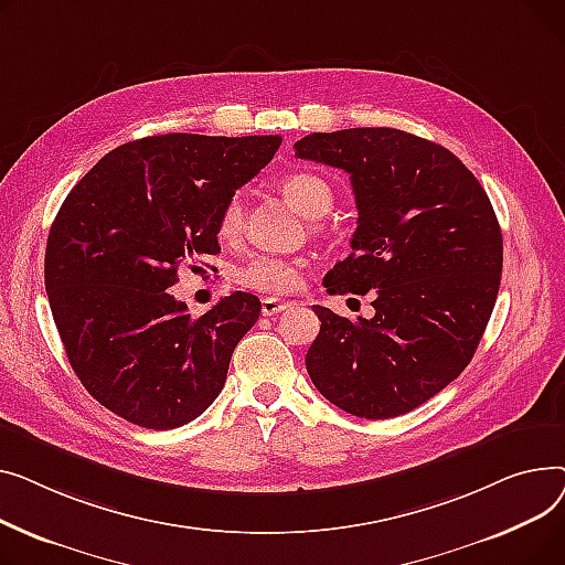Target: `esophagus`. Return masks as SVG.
<instances>
[{"label":"esophagus","mask_w":565,"mask_h":565,"mask_svg":"<svg viewBox=\"0 0 565 565\" xmlns=\"http://www.w3.org/2000/svg\"><path fill=\"white\" fill-rule=\"evenodd\" d=\"M289 308H291L289 301H278V298H262V315L264 317H276Z\"/></svg>","instance_id":"esophagus-1"}]
</instances>
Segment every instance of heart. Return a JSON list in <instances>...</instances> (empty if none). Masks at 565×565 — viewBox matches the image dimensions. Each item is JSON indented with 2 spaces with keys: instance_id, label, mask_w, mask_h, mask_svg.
Masks as SVG:
<instances>
[{
  "instance_id": "b5f03b06",
  "label": "heart",
  "mask_w": 565,
  "mask_h": 565,
  "mask_svg": "<svg viewBox=\"0 0 565 565\" xmlns=\"http://www.w3.org/2000/svg\"><path fill=\"white\" fill-rule=\"evenodd\" d=\"M280 189L289 205L303 216H323L333 205V189L315 173H291L280 182ZM244 223L242 195H230L218 212V235L223 239H235ZM235 280L259 294H289L301 282V262L276 255H255L235 269Z\"/></svg>"
}]
</instances>
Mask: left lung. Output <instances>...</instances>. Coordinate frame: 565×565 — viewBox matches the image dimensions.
<instances>
[{
	"label": "left lung",
	"instance_id": "1",
	"mask_svg": "<svg viewBox=\"0 0 565 565\" xmlns=\"http://www.w3.org/2000/svg\"><path fill=\"white\" fill-rule=\"evenodd\" d=\"M298 159L351 175L353 253L328 294H367L376 315L351 321L315 306L306 367L338 408L387 419L411 413L468 367L502 280V230L479 180L447 148L392 127L315 131Z\"/></svg>",
	"mask_w": 565,
	"mask_h": 565
}]
</instances>
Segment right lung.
<instances>
[{
    "label": "right lung",
    "instance_id": "obj_1",
    "mask_svg": "<svg viewBox=\"0 0 565 565\" xmlns=\"http://www.w3.org/2000/svg\"><path fill=\"white\" fill-rule=\"evenodd\" d=\"M280 141L139 139L99 159L63 201L45 248L50 308L77 379L118 417L178 428L223 390L259 298L235 291L191 317L169 287L180 264L221 253V207Z\"/></svg>",
    "mask_w": 565,
    "mask_h": 565
}]
</instances>
